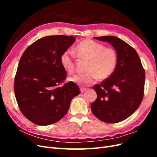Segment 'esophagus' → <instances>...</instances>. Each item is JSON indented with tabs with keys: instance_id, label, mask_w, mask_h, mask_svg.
<instances>
[{
	"instance_id": "34e87169",
	"label": "esophagus",
	"mask_w": 157,
	"mask_h": 157,
	"mask_svg": "<svg viewBox=\"0 0 157 157\" xmlns=\"http://www.w3.org/2000/svg\"><path fill=\"white\" fill-rule=\"evenodd\" d=\"M87 89L86 88H80V92H84V91H86Z\"/></svg>"
}]
</instances>
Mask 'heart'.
Returning <instances> with one entry per match:
<instances>
[{
    "label": "heart",
    "mask_w": 157,
    "mask_h": 157,
    "mask_svg": "<svg viewBox=\"0 0 157 157\" xmlns=\"http://www.w3.org/2000/svg\"><path fill=\"white\" fill-rule=\"evenodd\" d=\"M80 58L88 60L89 63L85 75H75L69 77L71 81L82 86H89L96 82L98 79L105 80L110 77L115 71L118 61L115 50L98 42L86 39L75 48ZM60 61L63 69L72 73L75 69L74 54L69 50L61 54Z\"/></svg>",
    "instance_id": "obj_1"
}]
</instances>
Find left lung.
<instances>
[{
    "label": "left lung",
    "mask_w": 157,
    "mask_h": 157,
    "mask_svg": "<svg viewBox=\"0 0 157 157\" xmlns=\"http://www.w3.org/2000/svg\"><path fill=\"white\" fill-rule=\"evenodd\" d=\"M107 42L117 52L116 69L110 77L94 89L97 99L91 104L94 115L100 121L117 123L126 119L140 107L144 97L145 71L134 48L114 36L94 37Z\"/></svg>",
    "instance_id": "obj_1"
}]
</instances>
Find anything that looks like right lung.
Instances as JSON below:
<instances>
[{"label": "right lung", "mask_w": 157, "mask_h": 157, "mask_svg": "<svg viewBox=\"0 0 157 157\" xmlns=\"http://www.w3.org/2000/svg\"><path fill=\"white\" fill-rule=\"evenodd\" d=\"M75 40L73 36H44L31 44L21 57L14 92L23 115L35 124L47 126L59 121L80 93L73 82L59 86L67 75L61 56Z\"/></svg>", "instance_id": "right-lung-1"}]
</instances>
